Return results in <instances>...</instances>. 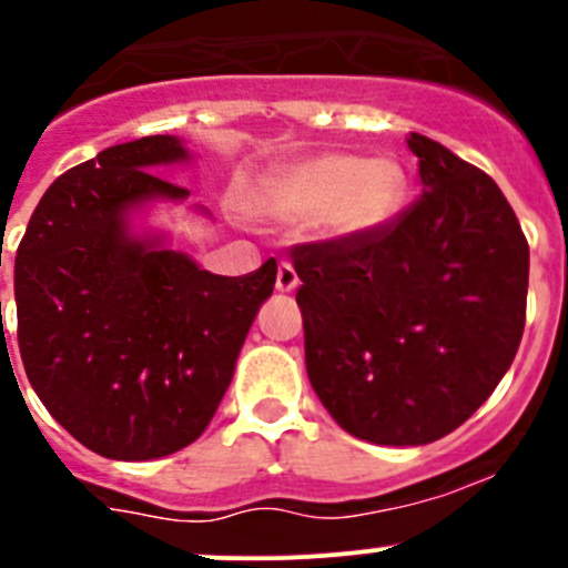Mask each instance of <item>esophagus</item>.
<instances>
[{"mask_svg": "<svg viewBox=\"0 0 568 568\" xmlns=\"http://www.w3.org/2000/svg\"><path fill=\"white\" fill-rule=\"evenodd\" d=\"M300 285V277H296L294 266L288 261H280L277 266V291H294Z\"/></svg>", "mask_w": 568, "mask_h": 568, "instance_id": "1", "label": "esophagus"}]
</instances>
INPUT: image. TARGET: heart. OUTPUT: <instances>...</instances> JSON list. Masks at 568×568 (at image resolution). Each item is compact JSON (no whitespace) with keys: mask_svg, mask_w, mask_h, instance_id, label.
<instances>
[{"mask_svg":"<svg viewBox=\"0 0 568 568\" xmlns=\"http://www.w3.org/2000/svg\"><path fill=\"white\" fill-rule=\"evenodd\" d=\"M405 194V169L396 161L318 155L268 174L252 207L277 222L316 219L329 239H361L388 224Z\"/></svg>","mask_w":568,"mask_h":568,"instance_id":"1","label":"heart"}]
</instances>
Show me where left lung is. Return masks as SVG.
<instances>
[{"label":"left lung","instance_id":"obj_1","mask_svg":"<svg viewBox=\"0 0 568 568\" xmlns=\"http://www.w3.org/2000/svg\"><path fill=\"white\" fill-rule=\"evenodd\" d=\"M424 194L361 239L291 246L313 390L352 436L418 447L491 396L525 333L530 246L499 185L410 132Z\"/></svg>","mask_w":568,"mask_h":568}]
</instances>
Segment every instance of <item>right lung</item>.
<instances>
[{
    "label": "right lung",
    "mask_w": 568,
    "mask_h": 568,
    "mask_svg": "<svg viewBox=\"0 0 568 568\" xmlns=\"http://www.w3.org/2000/svg\"><path fill=\"white\" fill-rule=\"evenodd\" d=\"M183 158L172 135L99 152L49 185L16 250L27 377L47 410L102 458H163L205 433L277 280L274 261L222 277L126 235L132 205L189 196L150 172Z\"/></svg>",
    "instance_id": "add662e5"
}]
</instances>
